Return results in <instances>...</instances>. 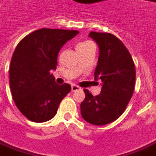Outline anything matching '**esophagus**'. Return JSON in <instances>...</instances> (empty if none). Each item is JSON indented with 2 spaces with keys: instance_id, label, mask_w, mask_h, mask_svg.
I'll list each match as a JSON object with an SVG mask.
<instances>
[{
  "instance_id": "34e87169",
  "label": "esophagus",
  "mask_w": 156,
  "mask_h": 156,
  "mask_svg": "<svg viewBox=\"0 0 156 156\" xmlns=\"http://www.w3.org/2000/svg\"><path fill=\"white\" fill-rule=\"evenodd\" d=\"M81 88H80V87H78V86L76 85H72L71 87V91L72 92H76V91H78V90H80Z\"/></svg>"
}]
</instances>
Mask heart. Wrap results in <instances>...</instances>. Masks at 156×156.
<instances>
[{"mask_svg": "<svg viewBox=\"0 0 156 156\" xmlns=\"http://www.w3.org/2000/svg\"><path fill=\"white\" fill-rule=\"evenodd\" d=\"M92 45H94V44L90 41H82L77 44L76 45V50H86L87 48H89Z\"/></svg>", "mask_w": 156, "mask_h": 156, "instance_id": "heart-1", "label": "heart"}]
</instances>
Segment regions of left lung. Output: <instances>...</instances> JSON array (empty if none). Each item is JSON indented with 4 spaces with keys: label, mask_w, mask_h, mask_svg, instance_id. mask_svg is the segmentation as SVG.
I'll use <instances>...</instances> for the list:
<instances>
[{
    "label": "left lung",
    "mask_w": 156,
    "mask_h": 156,
    "mask_svg": "<svg viewBox=\"0 0 156 156\" xmlns=\"http://www.w3.org/2000/svg\"><path fill=\"white\" fill-rule=\"evenodd\" d=\"M100 49L94 79L102 81L101 92L93 96L84 89L80 104L83 119L94 125H105L123 114L134 93L136 69L127 48L117 37L106 32H91Z\"/></svg>",
    "instance_id": "1"
}]
</instances>
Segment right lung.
<instances>
[{
    "label": "right lung",
    "mask_w": 156,
    "mask_h": 156,
    "mask_svg": "<svg viewBox=\"0 0 156 156\" xmlns=\"http://www.w3.org/2000/svg\"><path fill=\"white\" fill-rule=\"evenodd\" d=\"M78 33L75 30L43 28L18 44L10 63L9 85L17 108L32 122L51 120L70 92L69 84H56L51 71L56 69L62 47Z\"/></svg>",
    "instance_id": "1"
}]
</instances>
